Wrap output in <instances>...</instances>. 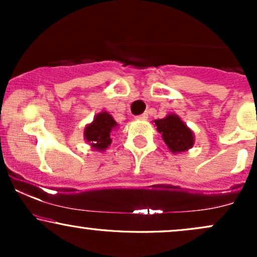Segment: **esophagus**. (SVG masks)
Masks as SVG:
<instances>
[{"label":"esophagus","mask_w":257,"mask_h":257,"mask_svg":"<svg viewBox=\"0 0 257 257\" xmlns=\"http://www.w3.org/2000/svg\"><path fill=\"white\" fill-rule=\"evenodd\" d=\"M147 117H149V114L143 113V114H140V116H137V118L138 119H147Z\"/></svg>","instance_id":"34e87169"}]
</instances>
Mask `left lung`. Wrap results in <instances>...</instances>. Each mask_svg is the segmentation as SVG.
I'll return each mask as SVG.
<instances>
[{
	"mask_svg": "<svg viewBox=\"0 0 257 257\" xmlns=\"http://www.w3.org/2000/svg\"><path fill=\"white\" fill-rule=\"evenodd\" d=\"M155 124L173 153L186 152L193 146V132L176 114L170 113L166 118L156 119Z\"/></svg>",
	"mask_w": 257,
	"mask_h": 257,
	"instance_id": "left-lung-1",
	"label": "left lung"
}]
</instances>
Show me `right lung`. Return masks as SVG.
<instances>
[{"mask_svg": "<svg viewBox=\"0 0 257 257\" xmlns=\"http://www.w3.org/2000/svg\"><path fill=\"white\" fill-rule=\"evenodd\" d=\"M117 122L108 112L101 111L94 117L93 122L84 128V139L96 151H105L111 145V134L116 131Z\"/></svg>", "mask_w": 257, "mask_h": 257, "instance_id": "right-lung-1", "label": "right lung"}]
</instances>
